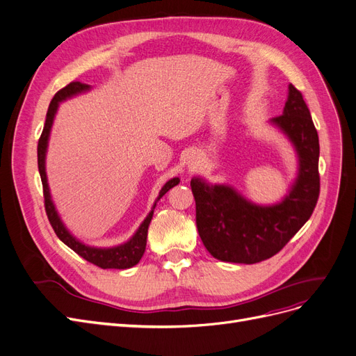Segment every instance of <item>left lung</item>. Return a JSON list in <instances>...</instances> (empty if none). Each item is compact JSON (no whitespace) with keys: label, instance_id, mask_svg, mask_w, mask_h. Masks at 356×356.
I'll list each match as a JSON object with an SVG mask.
<instances>
[{"label":"left lung","instance_id":"obj_1","mask_svg":"<svg viewBox=\"0 0 356 356\" xmlns=\"http://www.w3.org/2000/svg\"><path fill=\"white\" fill-rule=\"evenodd\" d=\"M291 143L298 177L275 204H256L227 184L200 177L190 182L199 236L213 257L224 262L256 264L278 253L305 225L320 195V143L300 91L289 85L283 115L269 119Z\"/></svg>","mask_w":356,"mask_h":356}]
</instances>
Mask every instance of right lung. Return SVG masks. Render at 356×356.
Instances as JSON below:
<instances>
[{"mask_svg": "<svg viewBox=\"0 0 356 356\" xmlns=\"http://www.w3.org/2000/svg\"><path fill=\"white\" fill-rule=\"evenodd\" d=\"M90 90H91V87L87 83H82L78 81L70 82L63 90L56 92L50 106H48L45 125H44L42 134H41V138L38 141V169H40L42 188H44L45 212H47L48 220H50V224L57 234V237L63 241L66 246H69L73 252H76L81 257H83L85 261H88L103 269H127V268H132L134 265H137L144 254L145 244H147V229H149L157 200H161L170 188L178 186L179 178L175 177L165 184L161 193H159V195H157V200L153 204V209L150 211L149 215L145 216V219L143 220L141 225L136 231V234H134L127 243L119 244V246H113V248H92V246H87V244L79 241L75 236H72L70 231L65 227L63 220H61V218L58 216V213L56 211V206L51 199L50 187H48L47 172H45V156H47L48 140H50V132H51V127H53V122H54V118L57 113L58 104L67 99H72V97H75L82 92H87Z\"/></svg>", "mask_w": 356, "mask_h": 356, "instance_id": "1", "label": "right lung"}]
</instances>
